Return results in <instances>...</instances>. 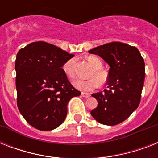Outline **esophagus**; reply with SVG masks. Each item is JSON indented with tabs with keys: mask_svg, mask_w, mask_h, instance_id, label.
<instances>
[{
	"mask_svg": "<svg viewBox=\"0 0 158 158\" xmlns=\"http://www.w3.org/2000/svg\"><path fill=\"white\" fill-rule=\"evenodd\" d=\"M81 95H82V97H84V98H89V97H90V94H87V93H82Z\"/></svg>",
	"mask_w": 158,
	"mask_h": 158,
	"instance_id": "esophagus-1",
	"label": "esophagus"
}]
</instances>
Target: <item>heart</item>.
<instances>
[{"mask_svg":"<svg viewBox=\"0 0 158 158\" xmlns=\"http://www.w3.org/2000/svg\"><path fill=\"white\" fill-rule=\"evenodd\" d=\"M87 60L95 69L91 75L94 78L90 79H77L73 84L74 88H76L80 91L90 92L98 89L100 86V84H105L107 82L109 75L107 72L102 69V62L99 58L94 56H90L87 58ZM74 64H75L74 60H69L65 62V64L63 66L64 73L69 79H74L75 77Z\"/></svg>","mask_w":158,"mask_h":158,"instance_id":"1","label":"heart"}]
</instances>
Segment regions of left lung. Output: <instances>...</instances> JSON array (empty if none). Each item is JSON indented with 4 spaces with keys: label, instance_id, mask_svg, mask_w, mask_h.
Masks as SVG:
<instances>
[{
    "label": "left lung",
    "instance_id": "left-lung-1",
    "mask_svg": "<svg viewBox=\"0 0 158 158\" xmlns=\"http://www.w3.org/2000/svg\"><path fill=\"white\" fill-rule=\"evenodd\" d=\"M110 66L108 89L93 94L98 106L91 111L99 123L115 125L125 120L139 105L145 79V64L135 47L113 42L89 51Z\"/></svg>",
    "mask_w": 158,
    "mask_h": 158
}]
</instances>
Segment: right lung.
<instances>
[{
    "label": "right lung",
    "mask_w": 158,
    "mask_h": 158,
    "mask_svg": "<svg viewBox=\"0 0 158 158\" xmlns=\"http://www.w3.org/2000/svg\"><path fill=\"white\" fill-rule=\"evenodd\" d=\"M74 55L45 42H34L17 53V106L26 121L39 130L64 122L67 104L81 93L72 86L62 66Z\"/></svg>",
    "instance_id": "obj_1"
}]
</instances>
